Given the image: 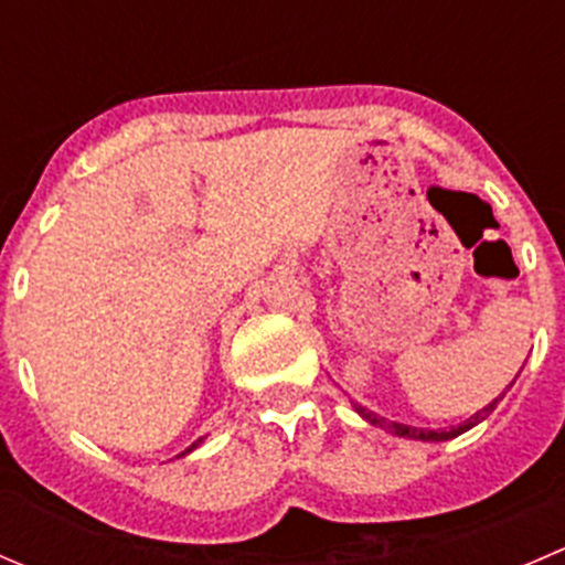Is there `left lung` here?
<instances>
[{"instance_id":"1","label":"left lung","mask_w":565,"mask_h":565,"mask_svg":"<svg viewBox=\"0 0 565 565\" xmlns=\"http://www.w3.org/2000/svg\"><path fill=\"white\" fill-rule=\"evenodd\" d=\"M503 396H505V393H500V396L494 398L492 404H487V407H483V409H478L476 415H470V418H467V420H461V424L451 426V429H418V426H407V424H393V420H385V418H380L377 413H372V409L361 407V404H355V402H352V407H355V413L361 415L363 420H369V424H372V426H380V429L391 431V435H396V437H407V440H424V443H443V440H454V437L465 435L467 429H472V426H478V424H481L483 418H489V413H492V409L498 407V402H500V398H503Z\"/></svg>"}]
</instances>
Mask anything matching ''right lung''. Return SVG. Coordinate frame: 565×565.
Segmentation results:
<instances>
[{
  "label": "right lung",
  "mask_w": 565,
  "mask_h": 565,
  "mask_svg": "<svg viewBox=\"0 0 565 565\" xmlns=\"http://www.w3.org/2000/svg\"><path fill=\"white\" fill-rule=\"evenodd\" d=\"M202 443H204V437H199V440H196V443H191V446H188L185 451H182V454H177V459H180V457H188V454H191V451H196V448L202 446Z\"/></svg>",
  "instance_id": "1"
}]
</instances>
